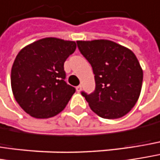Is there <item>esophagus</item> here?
<instances>
[{
  "label": "esophagus",
  "instance_id": "34e87169",
  "mask_svg": "<svg viewBox=\"0 0 160 160\" xmlns=\"http://www.w3.org/2000/svg\"><path fill=\"white\" fill-rule=\"evenodd\" d=\"M76 90H77V92H81V86H77V87H76Z\"/></svg>",
  "mask_w": 160,
  "mask_h": 160
}]
</instances>
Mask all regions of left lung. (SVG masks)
<instances>
[{
    "mask_svg": "<svg viewBox=\"0 0 160 160\" xmlns=\"http://www.w3.org/2000/svg\"><path fill=\"white\" fill-rule=\"evenodd\" d=\"M80 53L92 67L95 91L82 92L91 109L105 119L124 116L140 96L143 69L133 51L113 41H77Z\"/></svg>",
    "mask_w": 160,
    "mask_h": 160,
    "instance_id": "1",
    "label": "left lung"
}]
</instances>
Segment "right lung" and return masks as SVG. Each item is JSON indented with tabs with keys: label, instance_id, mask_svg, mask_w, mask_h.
<instances>
[{
	"label": "right lung",
	"instance_id": "right-lung-1",
	"mask_svg": "<svg viewBox=\"0 0 160 160\" xmlns=\"http://www.w3.org/2000/svg\"><path fill=\"white\" fill-rule=\"evenodd\" d=\"M76 42L46 37L19 51L11 71L14 99L25 112L47 119L62 112L75 88L67 84L64 62L74 53Z\"/></svg>",
	"mask_w": 160,
	"mask_h": 160
}]
</instances>
